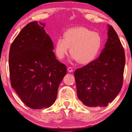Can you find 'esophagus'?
<instances>
[{
    "instance_id": "esophagus-1",
    "label": "esophagus",
    "mask_w": 132,
    "mask_h": 132,
    "mask_svg": "<svg viewBox=\"0 0 132 132\" xmlns=\"http://www.w3.org/2000/svg\"><path fill=\"white\" fill-rule=\"evenodd\" d=\"M68 71L69 72H72L73 71L72 68H71V67H69V68H68Z\"/></svg>"
}]
</instances>
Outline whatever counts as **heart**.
<instances>
[{
    "mask_svg": "<svg viewBox=\"0 0 132 132\" xmlns=\"http://www.w3.org/2000/svg\"><path fill=\"white\" fill-rule=\"evenodd\" d=\"M101 43V37L97 32L84 27L72 28L65 31L63 38H57L55 52L59 59H63L71 47L72 59L81 64H87L97 55Z\"/></svg>",
    "mask_w": 132,
    "mask_h": 132,
    "instance_id": "1",
    "label": "heart"
}]
</instances>
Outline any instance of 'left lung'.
<instances>
[{
	"instance_id": "left-lung-1",
	"label": "left lung",
	"mask_w": 132,
	"mask_h": 132,
	"mask_svg": "<svg viewBox=\"0 0 132 132\" xmlns=\"http://www.w3.org/2000/svg\"><path fill=\"white\" fill-rule=\"evenodd\" d=\"M125 63L123 46L108 25V41L99 57L74 72L79 100L87 107L108 106L122 88Z\"/></svg>"
}]
</instances>
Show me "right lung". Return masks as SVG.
Segmentation results:
<instances>
[{
    "mask_svg": "<svg viewBox=\"0 0 132 132\" xmlns=\"http://www.w3.org/2000/svg\"><path fill=\"white\" fill-rule=\"evenodd\" d=\"M45 24L29 23L12 43L9 53L11 87L26 106L33 109L51 106L66 66L56 59Z\"/></svg>",
    "mask_w": 132,
    "mask_h": 132,
    "instance_id": "1",
    "label": "right lung"
}]
</instances>
